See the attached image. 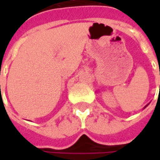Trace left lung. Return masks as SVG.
I'll return each instance as SVG.
<instances>
[{
  "instance_id": "8db88e82",
  "label": "left lung",
  "mask_w": 160,
  "mask_h": 160,
  "mask_svg": "<svg viewBox=\"0 0 160 160\" xmlns=\"http://www.w3.org/2000/svg\"><path fill=\"white\" fill-rule=\"evenodd\" d=\"M159 74H160V69H159ZM159 92H160V85H159ZM159 94V93H158ZM146 107H147V106H146Z\"/></svg>"
}]
</instances>
